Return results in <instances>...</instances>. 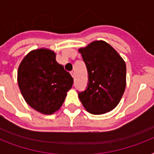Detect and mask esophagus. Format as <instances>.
<instances>
[{
    "label": "esophagus",
    "instance_id": "34e87169",
    "mask_svg": "<svg viewBox=\"0 0 154 154\" xmlns=\"http://www.w3.org/2000/svg\"><path fill=\"white\" fill-rule=\"evenodd\" d=\"M70 74L72 75V77H73V78H75V72H74V71H72V72H70Z\"/></svg>",
    "mask_w": 154,
    "mask_h": 154
}]
</instances>
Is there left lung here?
Here are the masks:
<instances>
[{"label":"left lung","mask_w":154,"mask_h":154,"mask_svg":"<svg viewBox=\"0 0 154 154\" xmlns=\"http://www.w3.org/2000/svg\"><path fill=\"white\" fill-rule=\"evenodd\" d=\"M88 71V84L78 92L85 109L93 114L113 109L122 97L126 82V66L111 45L97 41L80 49Z\"/></svg>","instance_id":"8db88e82"}]
</instances>
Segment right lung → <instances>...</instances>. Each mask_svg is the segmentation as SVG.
Returning <instances> with one entry per match:
<instances>
[{
  "label": "right lung",
  "instance_id": "obj_1",
  "mask_svg": "<svg viewBox=\"0 0 154 154\" xmlns=\"http://www.w3.org/2000/svg\"><path fill=\"white\" fill-rule=\"evenodd\" d=\"M17 82L25 101L38 112L52 114L65 101L73 78L56 61L51 50L30 52L19 65Z\"/></svg>",
  "mask_w": 154,
  "mask_h": 154
}]
</instances>
